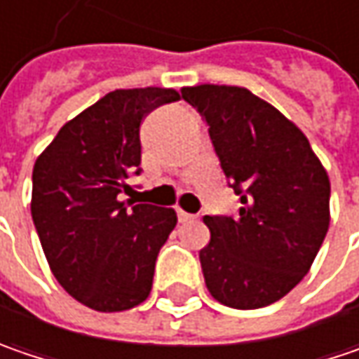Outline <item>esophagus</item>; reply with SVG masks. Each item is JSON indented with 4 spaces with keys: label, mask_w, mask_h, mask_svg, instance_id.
Returning <instances> with one entry per match:
<instances>
[{
    "label": "esophagus",
    "mask_w": 359,
    "mask_h": 359,
    "mask_svg": "<svg viewBox=\"0 0 359 359\" xmlns=\"http://www.w3.org/2000/svg\"><path fill=\"white\" fill-rule=\"evenodd\" d=\"M177 215H179L180 223H187V222H193V219H197V215H193V213H187V211H182V209H179V211H177Z\"/></svg>",
    "instance_id": "34e87169"
}]
</instances>
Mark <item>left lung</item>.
I'll return each mask as SVG.
<instances>
[{
  "label": "left lung",
  "instance_id": "obj_1",
  "mask_svg": "<svg viewBox=\"0 0 359 359\" xmlns=\"http://www.w3.org/2000/svg\"><path fill=\"white\" fill-rule=\"evenodd\" d=\"M209 126L236 215H205L211 242L199 252L211 297L260 309L303 280L329 229V177L305 134L243 87H184Z\"/></svg>",
  "mask_w": 359,
  "mask_h": 359
}]
</instances>
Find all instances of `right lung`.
<instances>
[{"mask_svg":"<svg viewBox=\"0 0 359 359\" xmlns=\"http://www.w3.org/2000/svg\"><path fill=\"white\" fill-rule=\"evenodd\" d=\"M177 99L160 87L111 91L67 121L34 164L32 219L44 256L58 285L89 309L126 311L152 290L177 213L123 193L142 172V119Z\"/></svg>","mask_w":359,"mask_h":359,"instance_id":"add662e5","label":"right lung"}]
</instances>
